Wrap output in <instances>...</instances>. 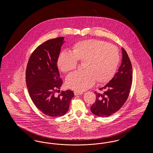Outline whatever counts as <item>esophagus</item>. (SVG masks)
<instances>
[{"mask_svg":"<svg viewBox=\"0 0 153 153\" xmlns=\"http://www.w3.org/2000/svg\"><path fill=\"white\" fill-rule=\"evenodd\" d=\"M74 95H76V96H77V95H82L83 93H82V92H79V91H74Z\"/></svg>","mask_w":153,"mask_h":153,"instance_id":"esophagus-1","label":"esophagus"}]
</instances>
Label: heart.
I'll list each match as a JSON object with an SVG mask.
<instances>
[{"instance_id": "b5f03b06", "label": "heart", "mask_w": 153, "mask_h": 153, "mask_svg": "<svg viewBox=\"0 0 153 153\" xmlns=\"http://www.w3.org/2000/svg\"><path fill=\"white\" fill-rule=\"evenodd\" d=\"M77 61L83 62L81 72L68 75L66 86L77 91H83L92 87L97 80L105 83L111 80L116 72L119 62L117 47L98 39H88L74 44L71 52L62 51L58 56L57 64L64 73L74 70Z\"/></svg>"}]
</instances>
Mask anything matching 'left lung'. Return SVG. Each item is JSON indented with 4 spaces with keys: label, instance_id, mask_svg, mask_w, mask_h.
Masks as SVG:
<instances>
[{
    "label": "left lung",
    "instance_id": "1",
    "mask_svg": "<svg viewBox=\"0 0 153 153\" xmlns=\"http://www.w3.org/2000/svg\"><path fill=\"white\" fill-rule=\"evenodd\" d=\"M122 64L114 77L100 90L102 93H95L96 99L91 107L96 116L108 117L115 113L126 102L131 89L132 70L127 52L122 48Z\"/></svg>",
    "mask_w": 153,
    "mask_h": 153
}]
</instances>
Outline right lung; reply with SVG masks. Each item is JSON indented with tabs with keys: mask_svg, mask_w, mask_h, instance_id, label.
I'll list each match as a JSON object with an SVG mask.
<instances>
[{
	"mask_svg": "<svg viewBox=\"0 0 153 153\" xmlns=\"http://www.w3.org/2000/svg\"><path fill=\"white\" fill-rule=\"evenodd\" d=\"M64 37L49 39L38 46L30 57L26 71V82L30 96L37 108L51 117H59L68 112L74 97L71 90L62 91L57 61Z\"/></svg>",
	"mask_w": 153,
	"mask_h": 153,
	"instance_id": "right-lung-1",
	"label": "right lung"
}]
</instances>
